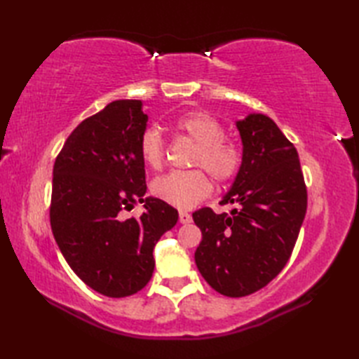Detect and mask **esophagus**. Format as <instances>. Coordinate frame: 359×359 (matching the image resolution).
Masks as SVG:
<instances>
[{"label":"esophagus","instance_id":"esophagus-1","mask_svg":"<svg viewBox=\"0 0 359 359\" xmlns=\"http://www.w3.org/2000/svg\"><path fill=\"white\" fill-rule=\"evenodd\" d=\"M179 220H180V224H189L193 220V217H191V215H188V212L180 211L179 212Z\"/></svg>","mask_w":359,"mask_h":359}]
</instances>
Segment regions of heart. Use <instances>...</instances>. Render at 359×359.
<instances>
[{"mask_svg": "<svg viewBox=\"0 0 359 359\" xmlns=\"http://www.w3.org/2000/svg\"><path fill=\"white\" fill-rule=\"evenodd\" d=\"M172 129L196 144L191 166L207 170L212 179H233L241 166V151L224 137V128L205 112H188L172 120ZM140 157L152 170H158L165 160V144L156 129H147L140 137ZM212 185L201 170L174 171L152 184V193L162 202L179 210H191L211 194Z\"/></svg>", "mask_w": 359, "mask_h": 359, "instance_id": "1", "label": "heart"}]
</instances>
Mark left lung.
Masks as SVG:
<instances>
[{"label":"left lung","instance_id":"1","mask_svg":"<svg viewBox=\"0 0 359 359\" xmlns=\"http://www.w3.org/2000/svg\"><path fill=\"white\" fill-rule=\"evenodd\" d=\"M242 162L220 203L230 215L193 212L202 231L194 259L203 279L224 296L257 292L288 262L307 211L299 156L274 121L251 112L236 121Z\"/></svg>","mask_w":359,"mask_h":359}]
</instances>
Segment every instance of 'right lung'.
Instances as JSON below:
<instances>
[{"mask_svg": "<svg viewBox=\"0 0 359 359\" xmlns=\"http://www.w3.org/2000/svg\"><path fill=\"white\" fill-rule=\"evenodd\" d=\"M147 126L142 100L112 102L74 129L53 165V238L74 273L109 297L148 284L156 243L179 219L171 205L144 197L139 143ZM137 201L144 215L123 219Z\"/></svg>", "mask_w": 359, "mask_h": 359, "instance_id": "right-lung-1", "label": "right lung"}]
</instances>
